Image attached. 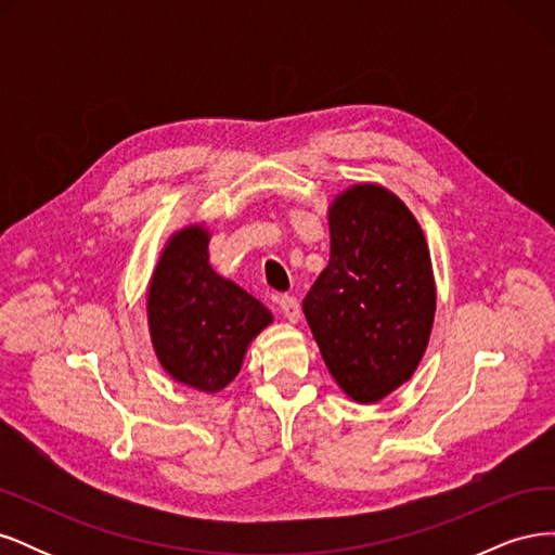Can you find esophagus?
Returning a JSON list of instances; mask_svg holds the SVG:
<instances>
[{
  "label": "esophagus",
  "instance_id": "esophagus-1",
  "mask_svg": "<svg viewBox=\"0 0 555 555\" xmlns=\"http://www.w3.org/2000/svg\"><path fill=\"white\" fill-rule=\"evenodd\" d=\"M278 306H280V312L284 314V319H289L292 324H296L300 319V306L298 300L294 296H280L278 298Z\"/></svg>",
  "mask_w": 555,
  "mask_h": 555
}]
</instances>
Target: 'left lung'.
<instances>
[{
	"mask_svg": "<svg viewBox=\"0 0 555 555\" xmlns=\"http://www.w3.org/2000/svg\"><path fill=\"white\" fill-rule=\"evenodd\" d=\"M328 266L304 298L322 359L357 402L410 382L435 319L428 243L412 210L375 182L351 184L328 206Z\"/></svg>",
	"mask_w": 555,
	"mask_h": 555,
	"instance_id": "1",
	"label": "left lung"
}]
</instances>
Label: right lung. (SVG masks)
Here are the masks:
<instances>
[{
	"mask_svg": "<svg viewBox=\"0 0 555 555\" xmlns=\"http://www.w3.org/2000/svg\"><path fill=\"white\" fill-rule=\"evenodd\" d=\"M210 231L188 224L166 241L147 282L153 349L176 382L217 393L241 373L245 351L273 324L261 300L210 266Z\"/></svg>",
	"mask_w": 555,
	"mask_h": 555,
	"instance_id": "1",
	"label": "right lung"
}]
</instances>
